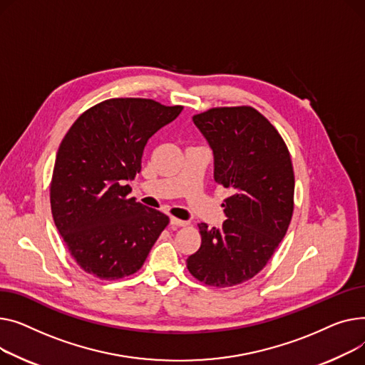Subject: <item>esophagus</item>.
<instances>
[{
  "label": "esophagus",
  "instance_id": "1",
  "mask_svg": "<svg viewBox=\"0 0 365 365\" xmlns=\"http://www.w3.org/2000/svg\"><path fill=\"white\" fill-rule=\"evenodd\" d=\"M170 224L175 225V227H187V225H188V222H187V221L178 220V218H175V217L170 218Z\"/></svg>",
  "mask_w": 365,
  "mask_h": 365
}]
</instances>
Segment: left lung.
Segmentation results:
<instances>
[{
	"label": "left lung",
	"instance_id": "8db88e82",
	"mask_svg": "<svg viewBox=\"0 0 365 365\" xmlns=\"http://www.w3.org/2000/svg\"><path fill=\"white\" fill-rule=\"evenodd\" d=\"M213 152V178L232 195L221 228L199 224L202 245L187 258L190 274L231 287L258 274L287 232L294 174L289 148L271 122L250 106L215 107L192 116Z\"/></svg>",
	"mask_w": 365,
	"mask_h": 365
}]
</instances>
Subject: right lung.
<instances>
[{"instance_id":"1","label":"right lung","mask_w":365,"mask_h":365,"mask_svg":"<svg viewBox=\"0 0 365 365\" xmlns=\"http://www.w3.org/2000/svg\"><path fill=\"white\" fill-rule=\"evenodd\" d=\"M182 106L150 98H110L83 112L56 156L50 202L72 258L101 280L137 272L160 232L165 213L130 197L144 147Z\"/></svg>"}]
</instances>
